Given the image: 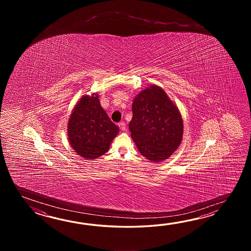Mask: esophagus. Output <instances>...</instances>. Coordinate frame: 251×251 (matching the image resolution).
I'll return each instance as SVG.
<instances>
[{
    "mask_svg": "<svg viewBox=\"0 0 251 251\" xmlns=\"http://www.w3.org/2000/svg\"><path fill=\"white\" fill-rule=\"evenodd\" d=\"M119 127H120V129H121L122 131H126V123H125L124 121H121V122L119 123Z\"/></svg>",
    "mask_w": 251,
    "mask_h": 251,
    "instance_id": "esophagus-1",
    "label": "esophagus"
}]
</instances>
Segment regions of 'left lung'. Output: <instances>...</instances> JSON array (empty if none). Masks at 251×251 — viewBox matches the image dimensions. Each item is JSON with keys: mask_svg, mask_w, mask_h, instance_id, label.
Wrapping results in <instances>:
<instances>
[{"mask_svg": "<svg viewBox=\"0 0 251 251\" xmlns=\"http://www.w3.org/2000/svg\"><path fill=\"white\" fill-rule=\"evenodd\" d=\"M132 110L129 130L140 153L154 162L168 159L180 144L183 121L165 91L155 85L141 91Z\"/></svg>", "mask_w": 251, "mask_h": 251, "instance_id": "1", "label": "left lung"}]
</instances>
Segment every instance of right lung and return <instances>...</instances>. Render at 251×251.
Instances as JSON below:
<instances>
[{
	"label": "right lung",
	"instance_id": "obj_1",
	"mask_svg": "<svg viewBox=\"0 0 251 251\" xmlns=\"http://www.w3.org/2000/svg\"><path fill=\"white\" fill-rule=\"evenodd\" d=\"M118 131L100 106L98 95L82 97L68 123L70 144L85 159H96L106 153Z\"/></svg>",
	"mask_w": 251,
	"mask_h": 251
}]
</instances>
